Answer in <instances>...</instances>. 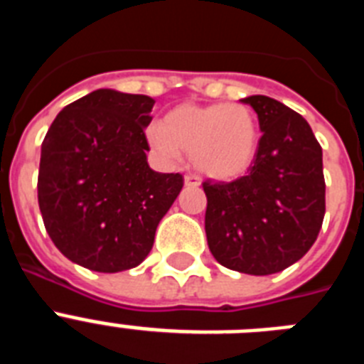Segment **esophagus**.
<instances>
[{"mask_svg": "<svg viewBox=\"0 0 364 364\" xmlns=\"http://www.w3.org/2000/svg\"><path fill=\"white\" fill-rule=\"evenodd\" d=\"M184 184L186 186H198L200 182H198V178L195 175H186L184 176Z\"/></svg>", "mask_w": 364, "mask_h": 364, "instance_id": "obj_1", "label": "esophagus"}]
</instances>
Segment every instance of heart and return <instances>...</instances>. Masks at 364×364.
<instances>
[{"label": "heart", "mask_w": 364, "mask_h": 364, "mask_svg": "<svg viewBox=\"0 0 364 364\" xmlns=\"http://www.w3.org/2000/svg\"><path fill=\"white\" fill-rule=\"evenodd\" d=\"M147 140L166 159H176L180 151L189 153L202 175L228 182L250 171L260 131L255 112L247 105L186 104L167 112L162 124L151 125Z\"/></svg>", "instance_id": "heart-1"}]
</instances>
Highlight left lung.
Here are the masks:
<instances>
[{
  "label": "left lung",
  "mask_w": 364,
  "mask_h": 364,
  "mask_svg": "<svg viewBox=\"0 0 364 364\" xmlns=\"http://www.w3.org/2000/svg\"><path fill=\"white\" fill-rule=\"evenodd\" d=\"M242 104L259 117V151L246 176L202 184L205 237L222 266L272 275L306 255L323 226V149L308 122L277 100L255 95Z\"/></svg>",
  "instance_id": "obj_1"
}]
</instances>
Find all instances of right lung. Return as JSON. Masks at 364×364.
<instances>
[{"label":"right lung","instance_id":"add662e5","mask_svg":"<svg viewBox=\"0 0 364 364\" xmlns=\"http://www.w3.org/2000/svg\"><path fill=\"white\" fill-rule=\"evenodd\" d=\"M154 100L98 89L60 111L41 144L38 204L69 260L100 273L138 266L184 186L147 164Z\"/></svg>","mask_w":364,"mask_h":364}]
</instances>
